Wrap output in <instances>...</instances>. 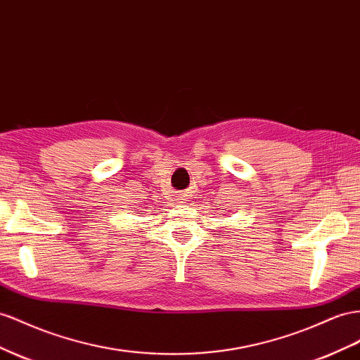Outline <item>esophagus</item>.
<instances>
[{"label":"esophagus","mask_w":360,"mask_h":360,"mask_svg":"<svg viewBox=\"0 0 360 360\" xmlns=\"http://www.w3.org/2000/svg\"><path fill=\"white\" fill-rule=\"evenodd\" d=\"M177 202L180 204L181 207H183V206H186V204H189V198H188L186 193H181V195H179V198H177Z\"/></svg>","instance_id":"1"}]
</instances>
